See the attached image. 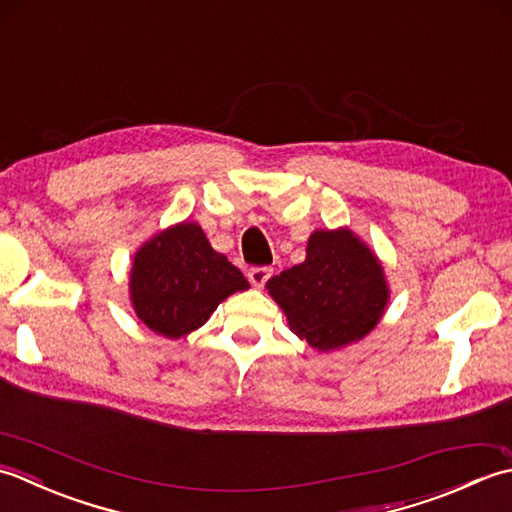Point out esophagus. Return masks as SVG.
<instances>
[{
	"instance_id": "34e87169",
	"label": "esophagus",
	"mask_w": 512,
	"mask_h": 512,
	"mask_svg": "<svg viewBox=\"0 0 512 512\" xmlns=\"http://www.w3.org/2000/svg\"><path fill=\"white\" fill-rule=\"evenodd\" d=\"M271 274H274V269L271 267H252L247 271V278L254 287H263Z\"/></svg>"
}]
</instances>
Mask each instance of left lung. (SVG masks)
I'll use <instances>...</instances> for the list:
<instances>
[{
	"label": "left lung",
	"instance_id": "1",
	"mask_svg": "<svg viewBox=\"0 0 512 512\" xmlns=\"http://www.w3.org/2000/svg\"><path fill=\"white\" fill-rule=\"evenodd\" d=\"M267 289L289 329L318 351L367 336L389 300L380 260L351 229H316L307 258L269 278Z\"/></svg>",
	"mask_w": 512,
	"mask_h": 512
}]
</instances>
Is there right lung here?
I'll use <instances>...</instances> for the list:
<instances>
[{
    "mask_svg": "<svg viewBox=\"0 0 512 512\" xmlns=\"http://www.w3.org/2000/svg\"><path fill=\"white\" fill-rule=\"evenodd\" d=\"M247 287L241 269L212 249L201 225L187 221L143 243L130 269L139 320L172 340L205 325L218 302Z\"/></svg>",
    "mask_w": 512,
    "mask_h": 512,
    "instance_id": "1",
    "label": "right lung"
}]
</instances>
